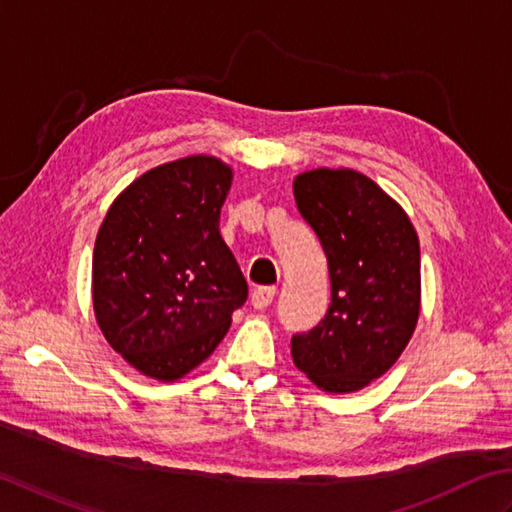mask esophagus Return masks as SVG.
<instances>
[{
	"label": "esophagus",
	"instance_id": "1",
	"mask_svg": "<svg viewBox=\"0 0 512 512\" xmlns=\"http://www.w3.org/2000/svg\"><path fill=\"white\" fill-rule=\"evenodd\" d=\"M276 296V287H258L252 291V307L254 309H267L271 305V300Z\"/></svg>",
	"mask_w": 512,
	"mask_h": 512
}]
</instances>
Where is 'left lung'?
Segmentation results:
<instances>
[{"instance_id": "8db88e82", "label": "left lung", "mask_w": 512, "mask_h": 512, "mask_svg": "<svg viewBox=\"0 0 512 512\" xmlns=\"http://www.w3.org/2000/svg\"><path fill=\"white\" fill-rule=\"evenodd\" d=\"M300 216L325 249L331 302L314 329L291 336L294 364L329 393L387 373L420 316V241L402 207L353 170L296 176Z\"/></svg>"}]
</instances>
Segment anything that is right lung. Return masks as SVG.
Masks as SVG:
<instances>
[{
  "label": "right lung",
  "instance_id": "1",
  "mask_svg": "<svg viewBox=\"0 0 512 512\" xmlns=\"http://www.w3.org/2000/svg\"><path fill=\"white\" fill-rule=\"evenodd\" d=\"M232 170L190 156L145 172L112 203L92 256V300L110 347L156 380L198 367L247 300L218 218Z\"/></svg>",
  "mask_w": 512,
  "mask_h": 512
}]
</instances>
